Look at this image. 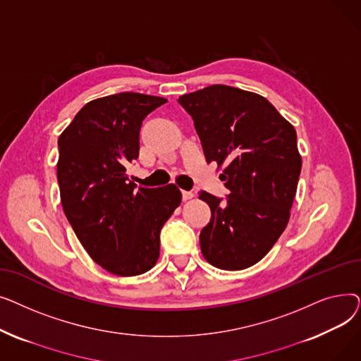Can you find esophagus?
<instances>
[{"label":"esophagus","instance_id":"1","mask_svg":"<svg viewBox=\"0 0 361 361\" xmlns=\"http://www.w3.org/2000/svg\"><path fill=\"white\" fill-rule=\"evenodd\" d=\"M181 196H183V200H188V199H192L195 195L192 192H181Z\"/></svg>","mask_w":361,"mask_h":361}]
</instances>
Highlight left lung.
Instances as JSON below:
<instances>
[{"label":"left lung","mask_w":361,"mask_h":361,"mask_svg":"<svg viewBox=\"0 0 361 361\" xmlns=\"http://www.w3.org/2000/svg\"><path fill=\"white\" fill-rule=\"evenodd\" d=\"M178 104L195 121L206 161L226 165L225 200L199 193L212 214L199 237L202 253L219 269L249 268L288 224L301 173L297 133L268 99L231 86H207Z\"/></svg>","instance_id":"obj_1"}]
</instances>
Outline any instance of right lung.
<instances>
[{
	"label": "right lung",
	"instance_id": "obj_1",
	"mask_svg": "<svg viewBox=\"0 0 361 361\" xmlns=\"http://www.w3.org/2000/svg\"><path fill=\"white\" fill-rule=\"evenodd\" d=\"M165 102L136 92L90 101L59 139L64 214L89 256L118 276L155 267L162 226L181 203L174 184L136 188L126 174L139 158L143 120Z\"/></svg>",
	"mask_w": 361,
	"mask_h": 361
}]
</instances>
